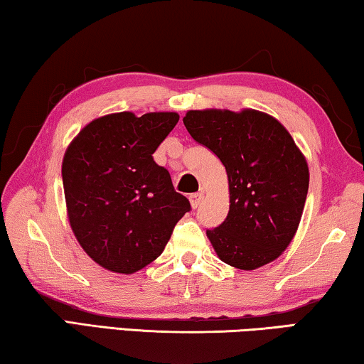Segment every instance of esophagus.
I'll return each instance as SVG.
<instances>
[{
	"label": "esophagus",
	"instance_id": "1",
	"mask_svg": "<svg viewBox=\"0 0 364 364\" xmlns=\"http://www.w3.org/2000/svg\"><path fill=\"white\" fill-rule=\"evenodd\" d=\"M203 193H194V194H191V196H189V203H191V208L193 209H196V208H199V204H200V200H203Z\"/></svg>",
	"mask_w": 364,
	"mask_h": 364
}]
</instances>
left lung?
Returning <instances> with one entry per match:
<instances>
[{"label": "left lung", "instance_id": "8db88e82", "mask_svg": "<svg viewBox=\"0 0 364 364\" xmlns=\"http://www.w3.org/2000/svg\"><path fill=\"white\" fill-rule=\"evenodd\" d=\"M183 122L219 156L229 178V214L205 230L217 257L247 271L271 263L299 227L309 189L306 156L283 124L255 109L188 111Z\"/></svg>", "mask_w": 364, "mask_h": 364}]
</instances>
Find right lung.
<instances>
[{
    "label": "right lung",
    "instance_id": "add662e5",
    "mask_svg": "<svg viewBox=\"0 0 364 364\" xmlns=\"http://www.w3.org/2000/svg\"><path fill=\"white\" fill-rule=\"evenodd\" d=\"M178 121L176 112L107 114L81 129L65 151L70 225L100 267L122 274L147 267L191 209L166 168L154 160Z\"/></svg>",
    "mask_w": 364,
    "mask_h": 364
}]
</instances>
